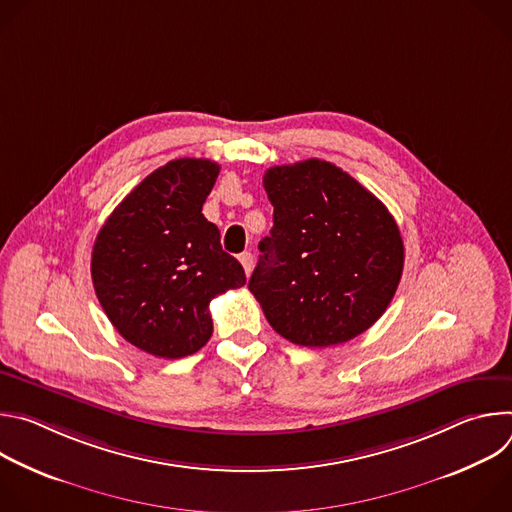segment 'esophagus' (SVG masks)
Returning a JSON list of instances; mask_svg holds the SVG:
<instances>
[{
	"label": "esophagus",
	"mask_w": 512,
	"mask_h": 512,
	"mask_svg": "<svg viewBox=\"0 0 512 512\" xmlns=\"http://www.w3.org/2000/svg\"><path fill=\"white\" fill-rule=\"evenodd\" d=\"M239 261H241V265H243L245 273H247V275H251V271H253V253H251V251L241 253V255H239Z\"/></svg>",
	"instance_id": "1"
}]
</instances>
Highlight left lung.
I'll return each mask as SVG.
<instances>
[{"label": "left lung", "instance_id": "1", "mask_svg": "<svg viewBox=\"0 0 512 512\" xmlns=\"http://www.w3.org/2000/svg\"><path fill=\"white\" fill-rule=\"evenodd\" d=\"M273 229L249 289L285 340L326 348L369 330L403 273V239L387 206L324 160L263 176Z\"/></svg>", "mask_w": 512, "mask_h": 512}]
</instances>
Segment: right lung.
Returning a JSON list of instances; mask_svg holds the SVG:
<instances>
[{"label":"right lung","mask_w":512,"mask_h":512,"mask_svg":"<svg viewBox=\"0 0 512 512\" xmlns=\"http://www.w3.org/2000/svg\"><path fill=\"white\" fill-rule=\"evenodd\" d=\"M221 166L180 158L143 178L101 227L91 275L115 330L139 350L182 358L212 336L208 304L243 287L241 263L202 214Z\"/></svg>","instance_id":"add662e5"}]
</instances>
